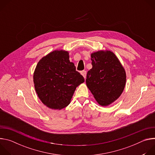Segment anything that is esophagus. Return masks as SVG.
Listing matches in <instances>:
<instances>
[{
  "label": "esophagus",
  "instance_id": "1",
  "mask_svg": "<svg viewBox=\"0 0 155 155\" xmlns=\"http://www.w3.org/2000/svg\"><path fill=\"white\" fill-rule=\"evenodd\" d=\"M81 74L83 75V77L86 78V71H83L81 72Z\"/></svg>",
  "mask_w": 155,
  "mask_h": 155
}]
</instances>
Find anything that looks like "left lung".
<instances>
[{
    "label": "left lung",
    "instance_id": "1",
    "mask_svg": "<svg viewBox=\"0 0 155 155\" xmlns=\"http://www.w3.org/2000/svg\"><path fill=\"white\" fill-rule=\"evenodd\" d=\"M93 68L87 73L86 83L97 103L107 106L122 94L126 84V72L112 51H98L91 54Z\"/></svg>",
    "mask_w": 155,
    "mask_h": 155
}]
</instances>
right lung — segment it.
I'll return each mask as SVG.
<instances>
[{
    "instance_id": "add662e5",
    "label": "right lung",
    "mask_w": 155,
    "mask_h": 155,
    "mask_svg": "<svg viewBox=\"0 0 155 155\" xmlns=\"http://www.w3.org/2000/svg\"><path fill=\"white\" fill-rule=\"evenodd\" d=\"M35 91L48 108L61 110L67 107L76 87L84 81L69 61V52L55 50L43 57L34 73Z\"/></svg>"
}]
</instances>
